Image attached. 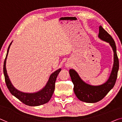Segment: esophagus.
Returning a JSON list of instances; mask_svg holds the SVG:
<instances>
[{"instance_id": "esophagus-1", "label": "esophagus", "mask_w": 122, "mask_h": 122, "mask_svg": "<svg viewBox=\"0 0 122 122\" xmlns=\"http://www.w3.org/2000/svg\"><path fill=\"white\" fill-rule=\"evenodd\" d=\"M71 66H72V64L70 62L67 61V62H66V63H65V67H66L68 69L70 68Z\"/></svg>"}]
</instances>
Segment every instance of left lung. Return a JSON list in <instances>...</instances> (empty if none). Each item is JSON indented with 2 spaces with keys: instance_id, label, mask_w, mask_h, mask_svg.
<instances>
[{
  "instance_id": "1",
  "label": "left lung",
  "mask_w": 122,
  "mask_h": 122,
  "mask_svg": "<svg viewBox=\"0 0 122 122\" xmlns=\"http://www.w3.org/2000/svg\"><path fill=\"white\" fill-rule=\"evenodd\" d=\"M98 37L102 41L108 43L113 51V67L107 81L101 85H92L84 82L74 70L71 69L69 71L74 84L73 90L76 96L79 100L88 103H95L101 100L113 88L119 69V60L113 39L101 26L99 27Z\"/></svg>"
}]
</instances>
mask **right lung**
Listing matches in <instances>:
<instances>
[{"instance_id":"right-lung-1","label":"right lung","mask_w":122,"mask_h":122,"mask_svg":"<svg viewBox=\"0 0 122 122\" xmlns=\"http://www.w3.org/2000/svg\"><path fill=\"white\" fill-rule=\"evenodd\" d=\"M12 42L10 43L8 47L6 58H5L3 68L5 83H6V86L8 87L9 90L10 91L11 94L12 95H14L15 97H16L19 100H20L22 102L25 103V105H28V106H37L48 102L49 101L51 98V96L54 92L56 78H57L60 72L61 71V69H58L57 70L55 71V72L51 74L48 82L46 83L45 86L43 87L41 90L38 91V92L28 93V92H22L21 91L18 90L17 89L15 88L11 82L8 73H7L6 68L7 57H8L9 49H10Z\"/></svg>"}]
</instances>
